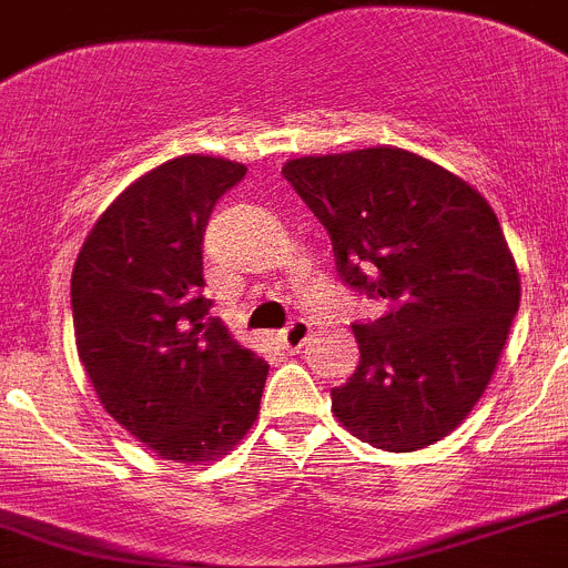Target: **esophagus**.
Wrapping results in <instances>:
<instances>
[{
    "mask_svg": "<svg viewBox=\"0 0 568 568\" xmlns=\"http://www.w3.org/2000/svg\"><path fill=\"white\" fill-rule=\"evenodd\" d=\"M310 335H312V324H310V321L295 318L293 324L287 326V329L278 332V343L284 348H287V352H298V348L304 346L306 341H310Z\"/></svg>",
    "mask_w": 568,
    "mask_h": 568,
    "instance_id": "obj_1",
    "label": "esophagus"
}]
</instances>
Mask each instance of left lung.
Here are the masks:
<instances>
[{
	"mask_svg": "<svg viewBox=\"0 0 568 568\" xmlns=\"http://www.w3.org/2000/svg\"><path fill=\"white\" fill-rule=\"evenodd\" d=\"M281 174L329 231L343 281L388 304L352 326L361 366L332 388V414L392 454L445 439L485 394L521 304L496 211L397 145L295 158Z\"/></svg>",
	"mask_w": 568,
	"mask_h": 568,
	"instance_id": "1",
	"label": "left lung"
}]
</instances>
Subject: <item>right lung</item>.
<instances>
[{"label": "right lung", "instance_id": "obj_1", "mask_svg": "<svg viewBox=\"0 0 568 568\" xmlns=\"http://www.w3.org/2000/svg\"><path fill=\"white\" fill-rule=\"evenodd\" d=\"M242 163L182 154L98 216L72 267L78 357L103 410L160 459L216 462L258 416L270 366L202 298L211 211Z\"/></svg>", "mask_w": 568, "mask_h": 568}]
</instances>
